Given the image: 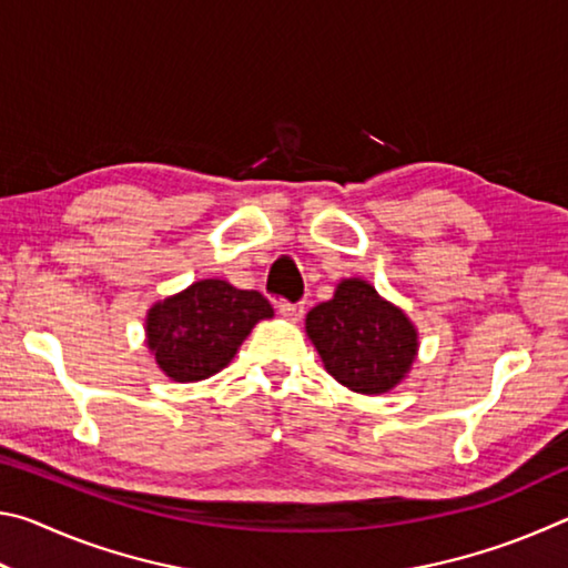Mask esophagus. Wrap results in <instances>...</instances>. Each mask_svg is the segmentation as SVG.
I'll use <instances>...</instances> for the list:
<instances>
[{"instance_id":"1","label":"esophagus","mask_w":568,"mask_h":568,"mask_svg":"<svg viewBox=\"0 0 568 568\" xmlns=\"http://www.w3.org/2000/svg\"><path fill=\"white\" fill-rule=\"evenodd\" d=\"M277 313L283 315V318L297 323L303 318L305 313V305L303 303H287V301H277Z\"/></svg>"}]
</instances>
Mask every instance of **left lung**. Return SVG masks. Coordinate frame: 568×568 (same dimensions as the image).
<instances>
[{"instance_id": "8db88e82", "label": "left lung", "mask_w": 568, "mask_h": 568, "mask_svg": "<svg viewBox=\"0 0 568 568\" xmlns=\"http://www.w3.org/2000/svg\"><path fill=\"white\" fill-rule=\"evenodd\" d=\"M305 331L325 371L365 396L396 388L418 353V333L406 313L361 277L341 281L328 303L315 305Z\"/></svg>"}]
</instances>
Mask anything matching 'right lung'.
Here are the masks:
<instances>
[{
  "instance_id": "right-lung-1",
  "label": "right lung",
  "mask_w": 568,
  "mask_h": 568,
  "mask_svg": "<svg viewBox=\"0 0 568 568\" xmlns=\"http://www.w3.org/2000/svg\"><path fill=\"white\" fill-rule=\"evenodd\" d=\"M265 318H273V305L261 293L210 277L150 307L148 348L168 378L205 381L235 358L255 323Z\"/></svg>"
}]
</instances>
